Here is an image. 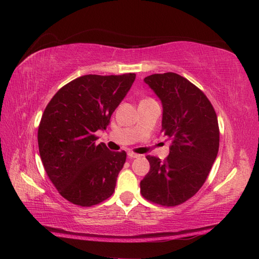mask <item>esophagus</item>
Returning a JSON list of instances; mask_svg holds the SVG:
<instances>
[{
	"label": "esophagus",
	"instance_id": "34e87169",
	"mask_svg": "<svg viewBox=\"0 0 259 259\" xmlns=\"http://www.w3.org/2000/svg\"><path fill=\"white\" fill-rule=\"evenodd\" d=\"M128 157L130 159H135V158H140L141 155H138V153H135V152H128Z\"/></svg>",
	"mask_w": 259,
	"mask_h": 259
}]
</instances>
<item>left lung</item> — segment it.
Instances as JSON below:
<instances>
[{
	"mask_svg": "<svg viewBox=\"0 0 259 259\" xmlns=\"http://www.w3.org/2000/svg\"><path fill=\"white\" fill-rule=\"evenodd\" d=\"M162 103L161 133L171 139L166 160L147 156L149 172L140 181L147 200L174 207L201 188L219 149L217 114L200 89L174 72L145 78Z\"/></svg>",
	"mask_w": 259,
	"mask_h": 259,
	"instance_id": "1",
	"label": "left lung"
}]
</instances>
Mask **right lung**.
<instances>
[{"instance_id": "add662e5", "label": "right lung", "mask_w": 259, "mask_h": 259, "mask_svg": "<svg viewBox=\"0 0 259 259\" xmlns=\"http://www.w3.org/2000/svg\"><path fill=\"white\" fill-rule=\"evenodd\" d=\"M135 79V73L80 76L62 87L42 114L37 144L43 167L74 205L90 207L113 194L126 153L98 145L95 133L106 130Z\"/></svg>"}]
</instances>
